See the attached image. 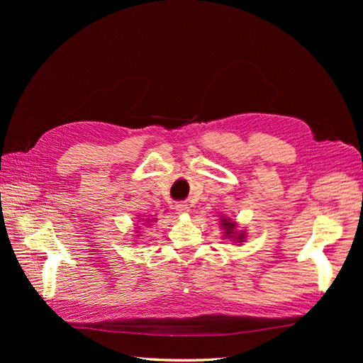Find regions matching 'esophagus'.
Returning <instances> with one entry per match:
<instances>
[{
  "instance_id": "34e87169",
  "label": "esophagus",
  "mask_w": 363,
  "mask_h": 363,
  "mask_svg": "<svg viewBox=\"0 0 363 363\" xmlns=\"http://www.w3.org/2000/svg\"><path fill=\"white\" fill-rule=\"evenodd\" d=\"M175 212H177L179 215L188 213L189 212V207H188V204H186V203H179V204H175Z\"/></svg>"
}]
</instances>
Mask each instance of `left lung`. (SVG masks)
Masks as SVG:
<instances>
[{
	"label": "left lung",
	"mask_w": 363,
	"mask_h": 363,
	"mask_svg": "<svg viewBox=\"0 0 363 363\" xmlns=\"http://www.w3.org/2000/svg\"><path fill=\"white\" fill-rule=\"evenodd\" d=\"M223 225L225 227V233H227V236L233 235V228H235V224H232V223H224ZM238 239H242V235H239V238H238Z\"/></svg>",
	"instance_id": "8db88e82"
}]
</instances>
